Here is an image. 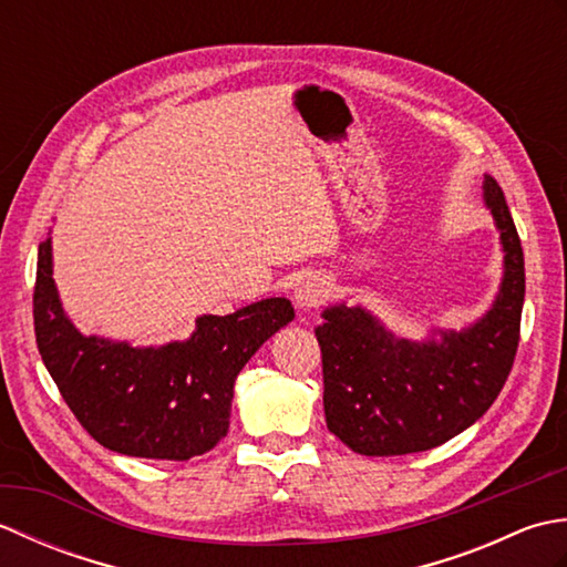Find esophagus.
I'll return each instance as SVG.
<instances>
[{"label":"esophagus","mask_w":567,"mask_h":567,"mask_svg":"<svg viewBox=\"0 0 567 567\" xmlns=\"http://www.w3.org/2000/svg\"><path fill=\"white\" fill-rule=\"evenodd\" d=\"M329 292L331 290H329L327 280H321V277H317V275L302 277V280H299L297 287H295V305H297V309L311 311V309H317L319 305L327 302Z\"/></svg>","instance_id":"obj_1"}]
</instances>
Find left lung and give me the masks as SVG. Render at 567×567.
Listing matches in <instances>:
<instances>
[{"label":"left lung","instance_id":"obj_1","mask_svg":"<svg viewBox=\"0 0 567 567\" xmlns=\"http://www.w3.org/2000/svg\"><path fill=\"white\" fill-rule=\"evenodd\" d=\"M483 199L499 231L504 275L495 302L463 331L426 341L394 336L363 307L333 305L317 327L327 426L360 455L436 449L473 426L514 365L524 307V250L495 177Z\"/></svg>","mask_w":567,"mask_h":567}]
</instances>
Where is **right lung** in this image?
<instances>
[{"instance_id": "1", "label": "right lung", "mask_w": 567, "mask_h": 567, "mask_svg": "<svg viewBox=\"0 0 567 567\" xmlns=\"http://www.w3.org/2000/svg\"><path fill=\"white\" fill-rule=\"evenodd\" d=\"M295 319L270 297L234 315L197 317L187 341L136 348L84 336L65 315L53 280V246H39L33 290L35 343L70 412L104 449L189 461L228 431L234 382L252 353Z\"/></svg>"}]
</instances>
